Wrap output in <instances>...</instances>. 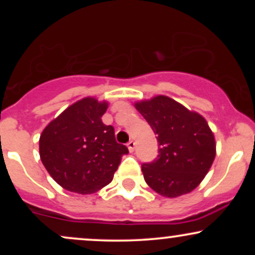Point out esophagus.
<instances>
[{"label":"esophagus","instance_id":"obj_1","mask_svg":"<svg viewBox=\"0 0 255 255\" xmlns=\"http://www.w3.org/2000/svg\"><path fill=\"white\" fill-rule=\"evenodd\" d=\"M128 150H129V152H133L134 150H135V141L134 140H130V141H128Z\"/></svg>","mask_w":255,"mask_h":255}]
</instances>
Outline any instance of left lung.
Returning <instances> with one entry per match:
<instances>
[{
    "instance_id": "obj_1",
    "label": "left lung",
    "mask_w": 255,
    "mask_h": 255,
    "mask_svg": "<svg viewBox=\"0 0 255 255\" xmlns=\"http://www.w3.org/2000/svg\"><path fill=\"white\" fill-rule=\"evenodd\" d=\"M154 131L158 156L142 163L146 183L166 198H176L197 188L211 168L216 142L206 120L165 96L135 104Z\"/></svg>"
}]
</instances>
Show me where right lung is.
Wrapping results in <instances>:
<instances>
[{"label": "right lung", "instance_id": "add662e5", "mask_svg": "<svg viewBox=\"0 0 255 255\" xmlns=\"http://www.w3.org/2000/svg\"><path fill=\"white\" fill-rule=\"evenodd\" d=\"M108 103L84 98L45 127L39 139L42 163L69 192L91 194L109 184L127 146L119 144L113 126L102 122Z\"/></svg>", "mask_w": 255, "mask_h": 255}]
</instances>
